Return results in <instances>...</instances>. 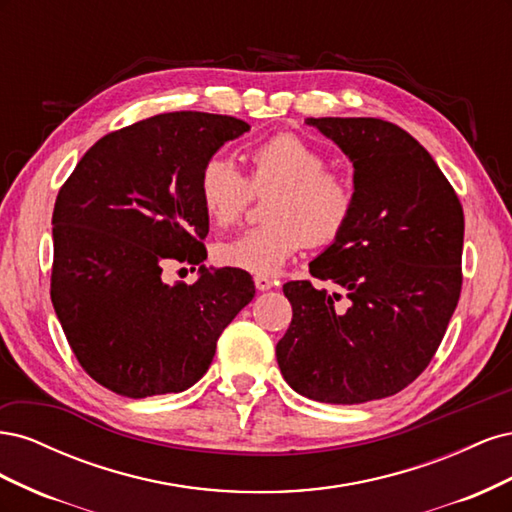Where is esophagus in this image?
Returning <instances> with one entry per match:
<instances>
[{"label":"esophagus","instance_id":"1","mask_svg":"<svg viewBox=\"0 0 512 512\" xmlns=\"http://www.w3.org/2000/svg\"><path fill=\"white\" fill-rule=\"evenodd\" d=\"M254 284H256L258 290H269V288H273L275 282L267 275H254Z\"/></svg>","mask_w":512,"mask_h":512}]
</instances>
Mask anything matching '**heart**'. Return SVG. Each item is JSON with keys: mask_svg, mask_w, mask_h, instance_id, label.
<instances>
[{"mask_svg": "<svg viewBox=\"0 0 512 512\" xmlns=\"http://www.w3.org/2000/svg\"><path fill=\"white\" fill-rule=\"evenodd\" d=\"M247 177L222 156L209 158L198 175V198L213 226L241 220L254 194H269L267 224L215 245L224 267L275 273L305 243L324 247L344 235L356 207L352 179L327 166V156L303 136L280 132L250 151Z\"/></svg>", "mask_w": 512, "mask_h": 512, "instance_id": "1", "label": "heart"}]
</instances>
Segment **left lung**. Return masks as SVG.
<instances>
[{
  "label": "left lung",
  "mask_w": 512,
  "mask_h": 512,
  "mask_svg": "<svg viewBox=\"0 0 512 512\" xmlns=\"http://www.w3.org/2000/svg\"><path fill=\"white\" fill-rule=\"evenodd\" d=\"M354 166L356 207L309 273L284 284L292 305L275 356L294 391L365 404L406 389L431 363L461 294L463 207L406 130L376 117H309Z\"/></svg>",
  "instance_id": "1"
}]
</instances>
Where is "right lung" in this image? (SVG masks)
<instances>
[{
  "mask_svg": "<svg viewBox=\"0 0 512 512\" xmlns=\"http://www.w3.org/2000/svg\"><path fill=\"white\" fill-rule=\"evenodd\" d=\"M247 130L228 115H153L102 136L59 188L51 301L76 361L104 389L130 399L190 389L254 299L252 277L235 269L162 282L168 262L207 258L200 168Z\"/></svg>",
  "mask_w": 512,
  "mask_h": 512,
  "instance_id": "1",
  "label": "right lung"
}]
</instances>
